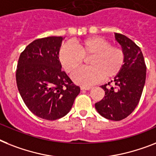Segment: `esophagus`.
<instances>
[{
    "label": "esophagus",
    "mask_w": 156,
    "mask_h": 156,
    "mask_svg": "<svg viewBox=\"0 0 156 156\" xmlns=\"http://www.w3.org/2000/svg\"><path fill=\"white\" fill-rule=\"evenodd\" d=\"M80 88L81 90H90L92 88V87H90V86H81Z\"/></svg>",
    "instance_id": "esophagus-1"
}]
</instances>
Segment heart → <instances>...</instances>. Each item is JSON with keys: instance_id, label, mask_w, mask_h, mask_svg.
Listing matches in <instances>:
<instances>
[{"instance_id": "b5f03b06", "label": "heart", "mask_w": 156, "mask_h": 156, "mask_svg": "<svg viewBox=\"0 0 156 156\" xmlns=\"http://www.w3.org/2000/svg\"><path fill=\"white\" fill-rule=\"evenodd\" d=\"M89 67L80 69L73 76L75 82L89 85L100 80L115 76L122 70L125 63V54L122 48L112 46L107 40L92 37L83 41H76L73 46L66 44L59 52V60L68 73H74L87 59Z\"/></svg>"}]
</instances>
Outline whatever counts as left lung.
Returning a JSON list of instances; mask_svg holds the SVG:
<instances>
[{"label": "left lung", "mask_w": 156, "mask_h": 156, "mask_svg": "<svg viewBox=\"0 0 156 156\" xmlns=\"http://www.w3.org/2000/svg\"><path fill=\"white\" fill-rule=\"evenodd\" d=\"M125 54V63L114 81L101 86L104 98L95 104L103 117L119 121L125 119L140 102L146 80V64L141 49L128 37L115 33Z\"/></svg>", "instance_id": "obj_1"}]
</instances>
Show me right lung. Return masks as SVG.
<instances>
[{
    "label": "right lung",
    "instance_id": "add662e5",
    "mask_svg": "<svg viewBox=\"0 0 156 156\" xmlns=\"http://www.w3.org/2000/svg\"><path fill=\"white\" fill-rule=\"evenodd\" d=\"M62 40H35L20 53L16 68V84L24 104L34 115L48 120L67 115L80 92L61 70L58 55Z\"/></svg>",
    "mask_w": 156,
    "mask_h": 156
}]
</instances>
